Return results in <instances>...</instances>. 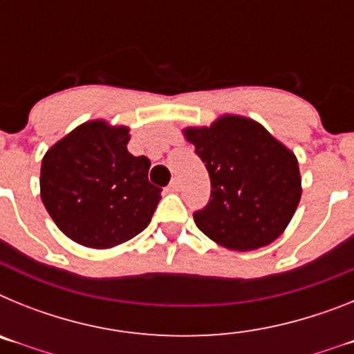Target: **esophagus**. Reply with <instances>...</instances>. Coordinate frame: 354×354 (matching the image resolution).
Here are the masks:
<instances>
[{
    "label": "esophagus",
    "instance_id": "esophagus-1",
    "mask_svg": "<svg viewBox=\"0 0 354 354\" xmlns=\"http://www.w3.org/2000/svg\"><path fill=\"white\" fill-rule=\"evenodd\" d=\"M168 192L170 193H175V192H179L180 189V184H179V179H174L171 180L170 184H168V187H167Z\"/></svg>",
    "mask_w": 354,
    "mask_h": 354
}]
</instances>
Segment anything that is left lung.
I'll list each match as a JSON object with an SVG mask.
<instances>
[{
	"label": "left lung",
	"mask_w": 354,
	"mask_h": 354,
	"mask_svg": "<svg viewBox=\"0 0 354 354\" xmlns=\"http://www.w3.org/2000/svg\"><path fill=\"white\" fill-rule=\"evenodd\" d=\"M186 136L211 179L209 202L193 212L196 227L230 250L273 243L301 198L296 156L257 122L232 115Z\"/></svg>",
	"instance_id": "8db88e82"
}]
</instances>
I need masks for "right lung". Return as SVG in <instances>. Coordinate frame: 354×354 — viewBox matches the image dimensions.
<instances>
[{"label": "right lung", "mask_w": 354, "mask_h": 354, "mask_svg": "<svg viewBox=\"0 0 354 354\" xmlns=\"http://www.w3.org/2000/svg\"><path fill=\"white\" fill-rule=\"evenodd\" d=\"M129 129L86 122L48 150L40 196L58 228L90 248H111L150 223L161 187L150 161L127 150Z\"/></svg>", "instance_id": "right-lung-1"}]
</instances>
